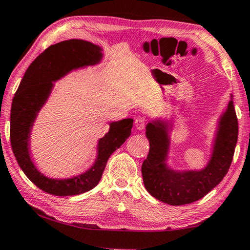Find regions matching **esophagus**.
Wrapping results in <instances>:
<instances>
[{
	"label": "esophagus",
	"mask_w": 250,
	"mask_h": 250,
	"mask_svg": "<svg viewBox=\"0 0 250 250\" xmlns=\"http://www.w3.org/2000/svg\"><path fill=\"white\" fill-rule=\"evenodd\" d=\"M146 125V120L145 118H137V120H135V128L138 130H143L145 129V126Z\"/></svg>",
	"instance_id": "esophagus-1"
}]
</instances>
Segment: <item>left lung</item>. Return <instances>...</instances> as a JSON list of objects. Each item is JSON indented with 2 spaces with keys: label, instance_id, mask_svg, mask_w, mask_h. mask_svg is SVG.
I'll list each match as a JSON object with an SVG mask.
<instances>
[{
  "label": "left lung",
  "instance_id": "obj_1",
  "mask_svg": "<svg viewBox=\"0 0 250 250\" xmlns=\"http://www.w3.org/2000/svg\"><path fill=\"white\" fill-rule=\"evenodd\" d=\"M146 135L150 142V150L141 171L146 191L167 204L185 205L204 197L227 174L238 139V120L232 101H229L219 121L211 159L202 171L175 172L167 167L164 161L168 138L164 122L147 125Z\"/></svg>",
  "mask_w": 250,
  "mask_h": 250
}]
</instances>
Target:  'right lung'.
Instances as JSON below:
<instances>
[{
	"mask_svg": "<svg viewBox=\"0 0 250 250\" xmlns=\"http://www.w3.org/2000/svg\"><path fill=\"white\" fill-rule=\"evenodd\" d=\"M98 46L83 40H69L49 46L35 58L16 90L11 108V146L20 167L37 188L56 196L78 195L99 183L105 164L113 152L124 145L132 128V119L110 124L99 140L98 158L94 167L68 180H53L36 170L28 153V138L37 112L48 98L53 82L78 67L95 65L103 55Z\"/></svg>",
	"mask_w": 250,
	"mask_h": 250,
	"instance_id": "right-lung-1",
	"label": "right lung"
}]
</instances>
